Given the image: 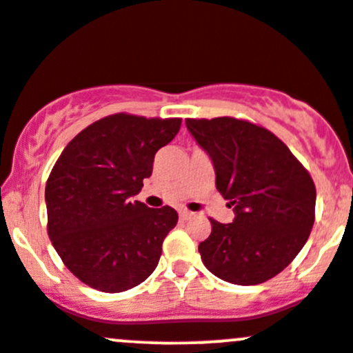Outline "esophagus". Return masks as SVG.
<instances>
[{
  "instance_id": "34e87169",
  "label": "esophagus",
  "mask_w": 353,
  "mask_h": 353,
  "mask_svg": "<svg viewBox=\"0 0 353 353\" xmlns=\"http://www.w3.org/2000/svg\"><path fill=\"white\" fill-rule=\"evenodd\" d=\"M179 216H181V220H189V218L192 216V213H191V211H188V210H181Z\"/></svg>"
}]
</instances>
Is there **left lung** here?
<instances>
[{
  "instance_id": "1",
  "label": "left lung",
  "mask_w": 353,
  "mask_h": 353,
  "mask_svg": "<svg viewBox=\"0 0 353 353\" xmlns=\"http://www.w3.org/2000/svg\"><path fill=\"white\" fill-rule=\"evenodd\" d=\"M186 127L213 162L216 189L235 213L233 223L210 220L211 235L198 247L203 264L232 284L272 279L313 228V179L284 142L250 121L188 118Z\"/></svg>"
}]
</instances>
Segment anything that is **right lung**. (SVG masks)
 Returning <instances> with one entry per match:
<instances>
[{
    "instance_id": "1",
    "label": "right lung",
    "mask_w": 353,
    "mask_h": 353,
    "mask_svg": "<svg viewBox=\"0 0 353 353\" xmlns=\"http://www.w3.org/2000/svg\"><path fill=\"white\" fill-rule=\"evenodd\" d=\"M179 128L181 118L111 114L77 133L55 162L46 186L47 232L65 267L89 288L127 291L157 267L179 216L133 196Z\"/></svg>"
}]
</instances>
